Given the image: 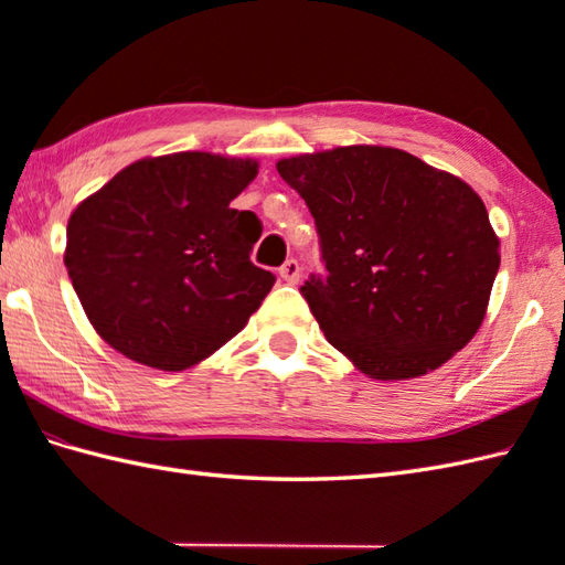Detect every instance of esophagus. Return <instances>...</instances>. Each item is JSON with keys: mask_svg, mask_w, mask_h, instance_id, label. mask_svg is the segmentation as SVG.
<instances>
[{"mask_svg": "<svg viewBox=\"0 0 565 565\" xmlns=\"http://www.w3.org/2000/svg\"><path fill=\"white\" fill-rule=\"evenodd\" d=\"M279 276L286 284H298V279H301V264H298L296 259H286L281 264Z\"/></svg>", "mask_w": 565, "mask_h": 565, "instance_id": "obj_1", "label": "esophagus"}]
</instances>
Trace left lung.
<instances>
[{
    "instance_id": "left-lung-1",
    "label": "left lung",
    "mask_w": 565,
    "mask_h": 565,
    "mask_svg": "<svg viewBox=\"0 0 565 565\" xmlns=\"http://www.w3.org/2000/svg\"><path fill=\"white\" fill-rule=\"evenodd\" d=\"M320 235L326 276L301 294L328 342L379 381L423 376L486 318L500 239L481 196L398 148L347 146L276 162Z\"/></svg>"
}]
</instances>
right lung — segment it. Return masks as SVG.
<instances>
[{
  "instance_id": "add662e5",
  "label": "right lung",
  "mask_w": 565,
  "mask_h": 565,
  "mask_svg": "<svg viewBox=\"0 0 565 565\" xmlns=\"http://www.w3.org/2000/svg\"><path fill=\"white\" fill-rule=\"evenodd\" d=\"M257 167L211 152L146 158L72 211L65 267L116 352L182 371L247 326L276 281L249 262L259 218L231 209Z\"/></svg>"
}]
</instances>
